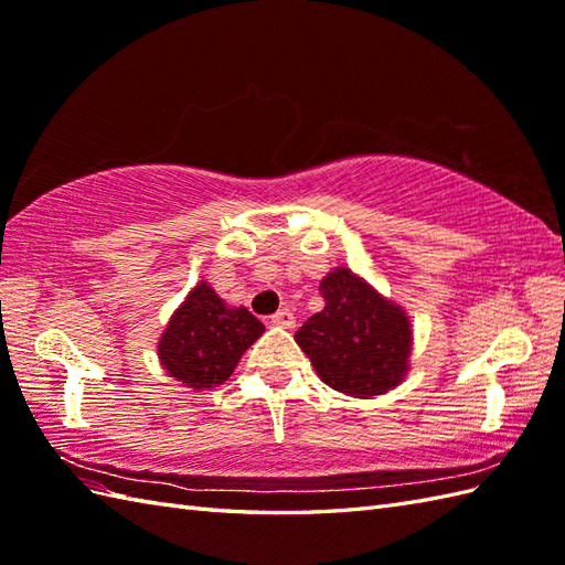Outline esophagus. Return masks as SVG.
Here are the masks:
<instances>
[{
    "label": "esophagus",
    "mask_w": 565,
    "mask_h": 565,
    "mask_svg": "<svg viewBox=\"0 0 565 565\" xmlns=\"http://www.w3.org/2000/svg\"><path fill=\"white\" fill-rule=\"evenodd\" d=\"M269 320H271V324L284 327V330H291V327H296V318H294V312L288 310V308H281L279 312H274Z\"/></svg>",
    "instance_id": "esophagus-1"
}]
</instances>
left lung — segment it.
I'll return each mask as SVG.
<instances>
[{"instance_id": "obj_1", "label": "left lung", "mask_w": 565, "mask_h": 565, "mask_svg": "<svg viewBox=\"0 0 565 565\" xmlns=\"http://www.w3.org/2000/svg\"><path fill=\"white\" fill-rule=\"evenodd\" d=\"M324 308L296 332L320 380L349 397H375L397 387L412 356V322L347 267L320 281Z\"/></svg>"}]
</instances>
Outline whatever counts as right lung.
Returning a JSON list of instances; mask_svg holds the SVG:
<instances>
[{
  "label": "right lung",
  "instance_id": "right-lung-1",
  "mask_svg": "<svg viewBox=\"0 0 565 565\" xmlns=\"http://www.w3.org/2000/svg\"><path fill=\"white\" fill-rule=\"evenodd\" d=\"M262 332L265 324L250 310L228 308L212 286L200 281L166 324L159 359L163 371L185 387H218Z\"/></svg>",
  "mask_w": 565,
  "mask_h": 565
}]
</instances>
